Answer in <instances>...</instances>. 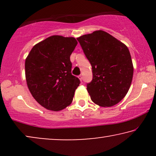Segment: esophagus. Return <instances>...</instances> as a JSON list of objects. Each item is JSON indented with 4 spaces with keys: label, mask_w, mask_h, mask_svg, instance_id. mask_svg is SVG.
Masks as SVG:
<instances>
[{
    "label": "esophagus",
    "mask_w": 156,
    "mask_h": 156,
    "mask_svg": "<svg viewBox=\"0 0 156 156\" xmlns=\"http://www.w3.org/2000/svg\"><path fill=\"white\" fill-rule=\"evenodd\" d=\"M78 78L80 79V80L81 81L82 80V75H79V76H78Z\"/></svg>",
    "instance_id": "1"
}]
</instances>
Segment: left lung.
<instances>
[{"label":"left lung","instance_id":"8db88e82","mask_svg":"<svg viewBox=\"0 0 156 156\" xmlns=\"http://www.w3.org/2000/svg\"><path fill=\"white\" fill-rule=\"evenodd\" d=\"M76 39L92 67L93 79L87 85L91 99L103 107L116 105L126 95L133 79L129 49L103 30Z\"/></svg>","mask_w":156,"mask_h":156}]
</instances>
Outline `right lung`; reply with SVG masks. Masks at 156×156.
I'll return each mask as SVG.
<instances>
[{
    "label": "right lung",
    "instance_id": "right-lung-1",
    "mask_svg": "<svg viewBox=\"0 0 156 156\" xmlns=\"http://www.w3.org/2000/svg\"><path fill=\"white\" fill-rule=\"evenodd\" d=\"M77 44L74 37L50 36L36 44L25 63L27 85L36 101L58 112L72 103L80 81L71 73L70 55Z\"/></svg>",
    "mask_w": 156,
    "mask_h": 156
}]
</instances>
